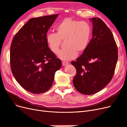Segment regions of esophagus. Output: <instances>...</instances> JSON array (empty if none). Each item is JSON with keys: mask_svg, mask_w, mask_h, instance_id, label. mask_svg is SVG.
I'll return each instance as SVG.
<instances>
[{"mask_svg": "<svg viewBox=\"0 0 127 127\" xmlns=\"http://www.w3.org/2000/svg\"><path fill=\"white\" fill-rule=\"evenodd\" d=\"M67 64H68V62H66V61H62L63 66H65V65H67Z\"/></svg>", "mask_w": 127, "mask_h": 127, "instance_id": "34e87169", "label": "esophagus"}]
</instances>
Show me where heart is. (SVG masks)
Masks as SVG:
<instances>
[{"label": "heart", "mask_w": 127, "mask_h": 127, "mask_svg": "<svg viewBox=\"0 0 127 127\" xmlns=\"http://www.w3.org/2000/svg\"><path fill=\"white\" fill-rule=\"evenodd\" d=\"M56 32H48L46 40L49 48L56 54L64 41V47L59 53L63 60H71L88 48L92 35V28L88 22L80 21L71 18L62 20L56 26Z\"/></svg>", "instance_id": "obj_1"}]
</instances>
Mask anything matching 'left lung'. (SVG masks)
Masks as SVG:
<instances>
[{"label": "left lung", "instance_id": "left-lung-1", "mask_svg": "<svg viewBox=\"0 0 127 127\" xmlns=\"http://www.w3.org/2000/svg\"><path fill=\"white\" fill-rule=\"evenodd\" d=\"M92 38L88 48L71 64L76 70L73 83L85 95L101 91L112 80L118 58V47L111 31L100 18L93 17Z\"/></svg>", "mask_w": 127, "mask_h": 127}]
</instances>
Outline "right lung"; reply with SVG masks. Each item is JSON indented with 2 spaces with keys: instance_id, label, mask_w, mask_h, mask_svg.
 Returning <instances> with one entry per match:
<instances>
[{
  "instance_id": "right-lung-1",
  "label": "right lung",
  "mask_w": 127,
  "mask_h": 127,
  "mask_svg": "<svg viewBox=\"0 0 127 127\" xmlns=\"http://www.w3.org/2000/svg\"><path fill=\"white\" fill-rule=\"evenodd\" d=\"M58 14L30 19L12 40L10 63L16 80L34 94L48 91L61 61L49 48L46 36Z\"/></svg>"
}]
</instances>
